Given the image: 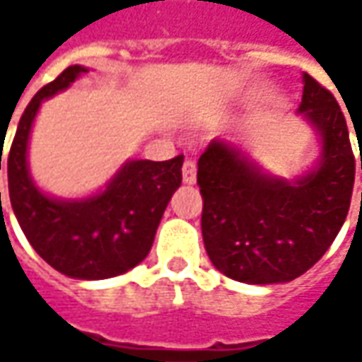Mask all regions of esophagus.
Listing matches in <instances>:
<instances>
[{"label": "esophagus", "mask_w": 362, "mask_h": 362, "mask_svg": "<svg viewBox=\"0 0 362 362\" xmlns=\"http://www.w3.org/2000/svg\"><path fill=\"white\" fill-rule=\"evenodd\" d=\"M183 181L185 183H195L197 181V165H195V160L187 159L183 163Z\"/></svg>", "instance_id": "obj_1"}]
</instances>
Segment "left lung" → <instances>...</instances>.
I'll return each mask as SVG.
<instances>
[{
	"instance_id": "8db88e82",
	"label": "left lung",
	"mask_w": 362,
	"mask_h": 362,
	"mask_svg": "<svg viewBox=\"0 0 362 362\" xmlns=\"http://www.w3.org/2000/svg\"><path fill=\"white\" fill-rule=\"evenodd\" d=\"M302 82L298 112L322 143L313 171L294 181L272 177L217 139L197 160L207 256L221 274L243 284H282L310 270L351 207L355 155L344 115L313 76L304 74Z\"/></svg>"
}]
</instances>
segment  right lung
Here are the masks:
<instances>
[{
	"mask_svg": "<svg viewBox=\"0 0 362 362\" xmlns=\"http://www.w3.org/2000/svg\"><path fill=\"white\" fill-rule=\"evenodd\" d=\"M84 72L88 68L68 66L23 110L7 155V185L21 231L42 259L76 280H105L129 272L151 252L165 207L181 185L183 155L171 160H129L105 191L86 199H54L42 193L28 169L32 124L42 103Z\"/></svg>",
	"mask_w": 362,
	"mask_h": 362,
	"instance_id": "add662e5",
	"label": "right lung"
}]
</instances>
